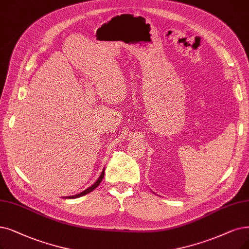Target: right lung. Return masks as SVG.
I'll list each match as a JSON object with an SVG mask.
<instances>
[{"label": "right lung", "instance_id": "right-lung-1", "mask_svg": "<svg viewBox=\"0 0 249 249\" xmlns=\"http://www.w3.org/2000/svg\"><path fill=\"white\" fill-rule=\"evenodd\" d=\"M104 172H105V168H103V171H102V173H101V175H100V177L98 178V180L91 186V187H89V188H87L86 190H84L83 192H81V193H78V194H75V195H72V196H66V197H63V198H69V199H73V198H77V197H81V196H84V195H86V194H88V193H90V192H92L94 189H96L99 185H100V183L102 182V180H103V178H104Z\"/></svg>", "mask_w": 249, "mask_h": 249}]
</instances>
